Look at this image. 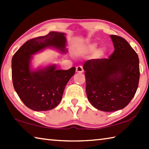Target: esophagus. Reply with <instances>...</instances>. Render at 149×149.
Returning a JSON list of instances; mask_svg holds the SVG:
<instances>
[{
	"mask_svg": "<svg viewBox=\"0 0 149 149\" xmlns=\"http://www.w3.org/2000/svg\"><path fill=\"white\" fill-rule=\"evenodd\" d=\"M76 72L77 73H83L84 72V69L81 65H78L76 67Z\"/></svg>",
	"mask_w": 149,
	"mask_h": 149,
	"instance_id": "1",
	"label": "esophagus"
}]
</instances>
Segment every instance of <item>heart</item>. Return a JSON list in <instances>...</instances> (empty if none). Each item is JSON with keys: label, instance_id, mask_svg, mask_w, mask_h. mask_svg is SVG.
<instances>
[{"label": "heart", "instance_id": "b5f03b06", "mask_svg": "<svg viewBox=\"0 0 149 149\" xmlns=\"http://www.w3.org/2000/svg\"><path fill=\"white\" fill-rule=\"evenodd\" d=\"M97 47V44L95 43V42H93V43H91V44L88 45L87 49L90 52H93L96 50ZM102 54H103V50L102 49L98 50L97 52H96V55H97V56H98V57L101 56Z\"/></svg>", "mask_w": 149, "mask_h": 149}]
</instances>
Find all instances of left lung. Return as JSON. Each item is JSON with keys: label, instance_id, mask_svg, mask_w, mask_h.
I'll return each instance as SVG.
<instances>
[{"label": "left lung", "instance_id": "1", "mask_svg": "<svg viewBox=\"0 0 149 149\" xmlns=\"http://www.w3.org/2000/svg\"><path fill=\"white\" fill-rule=\"evenodd\" d=\"M114 51L109 58L91 59L84 64L88 100L104 112L125 108L134 97L139 80V60L128 42L110 35Z\"/></svg>", "mask_w": 149, "mask_h": 149}]
</instances>
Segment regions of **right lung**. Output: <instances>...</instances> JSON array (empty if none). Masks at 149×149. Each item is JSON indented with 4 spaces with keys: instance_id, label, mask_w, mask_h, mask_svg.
I'll list each match as a JSON object with an SVG mask.
<instances>
[{
    "instance_id": "1",
    "label": "right lung",
    "mask_w": 149,
    "mask_h": 149,
    "mask_svg": "<svg viewBox=\"0 0 149 149\" xmlns=\"http://www.w3.org/2000/svg\"><path fill=\"white\" fill-rule=\"evenodd\" d=\"M64 33L51 31L45 36L26 41L12 59V77L14 89L24 104L35 111H47L56 107L62 100L66 84L75 72V68L68 70H57L56 65L31 69L35 54L47 48L67 52Z\"/></svg>"
}]
</instances>
